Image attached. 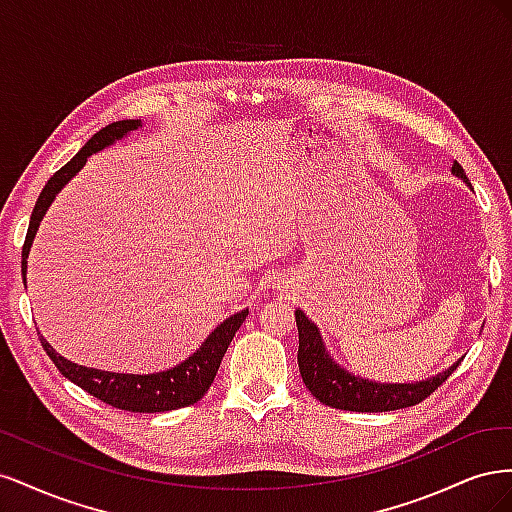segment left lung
<instances>
[{
  "instance_id": "left-lung-1",
  "label": "left lung",
  "mask_w": 512,
  "mask_h": 512,
  "mask_svg": "<svg viewBox=\"0 0 512 512\" xmlns=\"http://www.w3.org/2000/svg\"><path fill=\"white\" fill-rule=\"evenodd\" d=\"M453 175L461 177L470 185L459 162L453 164ZM472 188V185H470ZM299 329V369L305 386L324 406L350 410V412H391L421 404L438 386L459 367L461 359L453 363L442 374L404 384H386L352 376L342 365H337L324 348L320 331L301 309L294 312Z\"/></svg>"
}]
</instances>
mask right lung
Masks as SVG:
<instances>
[{"label":"right lung","instance_id":"right-lung-1","mask_svg":"<svg viewBox=\"0 0 512 512\" xmlns=\"http://www.w3.org/2000/svg\"><path fill=\"white\" fill-rule=\"evenodd\" d=\"M136 128H141V119H123V121L108 123L106 128H102L100 132H96L89 138L85 147L76 153L66 166H61L57 173L46 181L36 200L32 220H29V228H27V237L23 243V254H21L23 280L27 275V256H29V250H32L38 226L44 218L46 209H49L55 200V196L85 166L91 153H98L104 147L113 145L115 141H119V138L130 134ZM245 316H247V309H241V312L232 314L222 324H218V327H215L211 335L205 339L203 346H200L192 356H188L183 363L170 367L166 371H158V374H145V376L115 374V371H102L94 367L76 365L64 359L61 354H57L53 346L46 342L40 333L38 335H40L42 348L51 356V361L55 363V367L61 371V374L76 386H81V389L87 391L89 395L104 401V404L119 410H128V412H168V410L192 406L198 399L205 397L215 374H218L222 356L226 354L232 337H235V333L239 331Z\"/></svg>","mask_w":512,"mask_h":512}]
</instances>
